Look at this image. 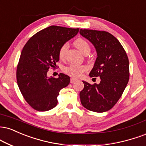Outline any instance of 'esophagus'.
<instances>
[{"label": "esophagus", "mask_w": 146, "mask_h": 146, "mask_svg": "<svg viewBox=\"0 0 146 146\" xmlns=\"http://www.w3.org/2000/svg\"><path fill=\"white\" fill-rule=\"evenodd\" d=\"M75 81H77L76 79H75V78H71V80H70V82H71V84H73V83H74Z\"/></svg>", "instance_id": "obj_1"}]
</instances>
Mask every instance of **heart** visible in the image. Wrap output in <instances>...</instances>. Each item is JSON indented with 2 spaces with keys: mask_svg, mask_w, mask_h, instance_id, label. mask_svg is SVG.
Segmentation results:
<instances>
[{
  "mask_svg": "<svg viewBox=\"0 0 146 146\" xmlns=\"http://www.w3.org/2000/svg\"><path fill=\"white\" fill-rule=\"evenodd\" d=\"M73 44L82 53H85L86 52H90V47L88 42L84 40V38H77L75 41L73 42ZM66 49H67V45L66 44L63 45L60 47L59 50V57L60 59H63L65 56ZM87 67L84 65H78V64H71L67 67L64 68V73L70 75V76L74 77V78H78L82 75Z\"/></svg>",
  "mask_w": 146,
  "mask_h": 146,
  "instance_id": "1",
  "label": "heart"
}]
</instances>
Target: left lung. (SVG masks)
<instances>
[{"label": "left lung", "instance_id": "left-lung-1", "mask_svg": "<svg viewBox=\"0 0 146 146\" xmlns=\"http://www.w3.org/2000/svg\"><path fill=\"white\" fill-rule=\"evenodd\" d=\"M80 35L92 43L97 54L90 78L100 77L99 84L83 81L82 105L95 112L110 110L122 96L129 80V62L118 40L105 31L80 29Z\"/></svg>", "mask_w": 146, "mask_h": 146}]
</instances>
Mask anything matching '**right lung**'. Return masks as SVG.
<instances>
[{
	"label": "right lung",
	"mask_w": 146,
	"mask_h": 146,
	"mask_svg": "<svg viewBox=\"0 0 146 146\" xmlns=\"http://www.w3.org/2000/svg\"><path fill=\"white\" fill-rule=\"evenodd\" d=\"M80 29L51 26L33 35L22 51L17 68V82L24 99L35 110L45 111L55 108L59 92L70 83L69 76L47 77L58 62L59 50L78 34Z\"/></svg>",
	"instance_id": "add662e5"
}]
</instances>
